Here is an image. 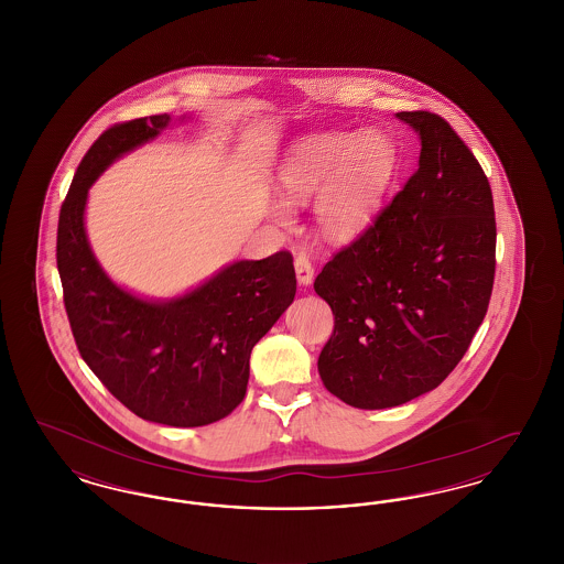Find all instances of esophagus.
Here are the masks:
<instances>
[{
    "label": "esophagus",
    "mask_w": 564,
    "mask_h": 564,
    "mask_svg": "<svg viewBox=\"0 0 564 564\" xmlns=\"http://www.w3.org/2000/svg\"><path fill=\"white\" fill-rule=\"evenodd\" d=\"M294 269L295 276H297V283H300V285H311L313 274H315V269H313V264H311L308 256L297 253L294 260Z\"/></svg>",
    "instance_id": "obj_1"
}]
</instances>
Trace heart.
<instances>
[{
    "mask_svg": "<svg viewBox=\"0 0 564 564\" xmlns=\"http://www.w3.org/2000/svg\"><path fill=\"white\" fill-rule=\"evenodd\" d=\"M398 162L393 139L376 129L311 134L292 148L276 184L288 203H304L319 194L315 203L319 232L327 241H349L391 186ZM270 214L281 224L292 219V209L281 200L272 203Z\"/></svg>",
    "mask_w": 564,
    "mask_h": 564,
    "instance_id": "obj_1",
    "label": "heart"
}]
</instances>
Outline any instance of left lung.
Listing matches in <instances>:
<instances>
[{
  "instance_id": "1",
  "label": "left lung",
  "mask_w": 564,
  "mask_h": 564,
  "mask_svg": "<svg viewBox=\"0 0 564 564\" xmlns=\"http://www.w3.org/2000/svg\"><path fill=\"white\" fill-rule=\"evenodd\" d=\"M421 137L419 169L315 279L334 313L317 368L352 408L435 389L476 336L495 281L497 224L480 162L431 111H398Z\"/></svg>"
}]
</instances>
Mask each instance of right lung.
Returning a JSON list of instances; mask_svg holds the SVG:
<instances>
[{
  "label": "right lung",
  "mask_w": 564,
  "mask_h": 564,
  "mask_svg": "<svg viewBox=\"0 0 564 564\" xmlns=\"http://www.w3.org/2000/svg\"><path fill=\"white\" fill-rule=\"evenodd\" d=\"M169 122V113L134 118L90 145L61 205L56 267L76 347L109 393L145 421L203 427L242 402L251 349L294 302V258L276 251L235 262L169 302L141 300L109 279L84 230L88 188Z\"/></svg>",
  "instance_id": "1"
}]
</instances>
